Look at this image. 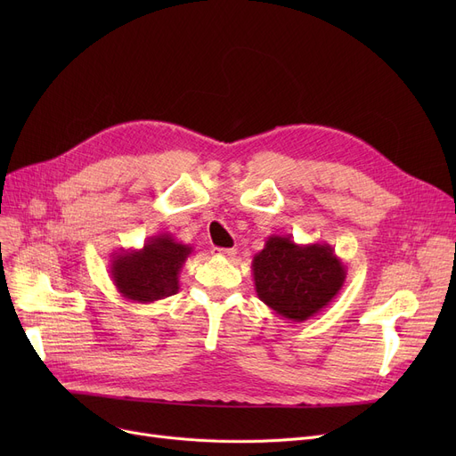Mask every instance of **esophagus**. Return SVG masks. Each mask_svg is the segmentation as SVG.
Returning <instances> with one entry per match:
<instances>
[{"instance_id": "obj_1", "label": "esophagus", "mask_w": 456, "mask_h": 456, "mask_svg": "<svg viewBox=\"0 0 456 456\" xmlns=\"http://www.w3.org/2000/svg\"><path fill=\"white\" fill-rule=\"evenodd\" d=\"M212 253H214V255H218V256L232 258V256L236 255V249H234V248H214V249H212Z\"/></svg>"}]
</instances>
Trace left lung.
<instances>
[{
	"instance_id": "1",
	"label": "left lung",
	"mask_w": 456,
	"mask_h": 456,
	"mask_svg": "<svg viewBox=\"0 0 456 456\" xmlns=\"http://www.w3.org/2000/svg\"><path fill=\"white\" fill-rule=\"evenodd\" d=\"M255 290L262 303L289 322H305L338 296L347 270L329 244H296L272 234L253 256Z\"/></svg>"
}]
</instances>
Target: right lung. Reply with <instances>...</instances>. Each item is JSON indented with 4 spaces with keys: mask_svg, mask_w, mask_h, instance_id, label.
<instances>
[{
    "mask_svg": "<svg viewBox=\"0 0 456 456\" xmlns=\"http://www.w3.org/2000/svg\"><path fill=\"white\" fill-rule=\"evenodd\" d=\"M191 246L172 234L150 236L140 249H122L110 256V279L122 297L134 303H153L179 290V273Z\"/></svg>",
    "mask_w": 456,
    "mask_h": 456,
    "instance_id": "1",
    "label": "right lung"
}]
</instances>
